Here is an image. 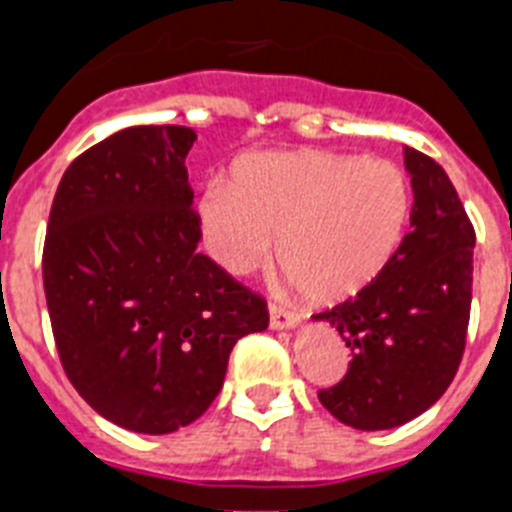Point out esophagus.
Segmentation results:
<instances>
[{
	"instance_id": "esophagus-1",
	"label": "esophagus",
	"mask_w": 512,
	"mask_h": 512,
	"mask_svg": "<svg viewBox=\"0 0 512 512\" xmlns=\"http://www.w3.org/2000/svg\"><path fill=\"white\" fill-rule=\"evenodd\" d=\"M300 323V315L292 310H284V307H277L271 305L269 310V325L274 330H284V328H295V325Z\"/></svg>"
}]
</instances>
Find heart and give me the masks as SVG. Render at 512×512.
Masks as SVG:
<instances>
[{
    "instance_id": "b5f03b06",
    "label": "heart",
    "mask_w": 512,
    "mask_h": 512,
    "mask_svg": "<svg viewBox=\"0 0 512 512\" xmlns=\"http://www.w3.org/2000/svg\"><path fill=\"white\" fill-rule=\"evenodd\" d=\"M410 187L382 158L300 151L256 153L233 184L210 182L200 217L212 259L243 277L279 264L315 305L359 295L395 259L410 223Z\"/></svg>"
}]
</instances>
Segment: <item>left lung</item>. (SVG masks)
I'll list each match as a JSON object with an SVG mask.
<instances>
[{
  "mask_svg": "<svg viewBox=\"0 0 512 512\" xmlns=\"http://www.w3.org/2000/svg\"><path fill=\"white\" fill-rule=\"evenodd\" d=\"M405 169L413 212L395 259L359 295L315 315L351 348L346 377L318 400L359 431L425 413L451 384L467 343L474 228L431 156L405 148Z\"/></svg>",
  "mask_w": 512,
  "mask_h": 512,
  "instance_id": "8db88e82",
  "label": "left lung"
}]
</instances>
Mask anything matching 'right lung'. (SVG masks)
<instances>
[{
	"instance_id": "add662e5",
	"label": "right lung",
	"mask_w": 512,
	"mask_h": 512,
	"mask_svg": "<svg viewBox=\"0 0 512 512\" xmlns=\"http://www.w3.org/2000/svg\"><path fill=\"white\" fill-rule=\"evenodd\" d=\"M182 125H135L66 169L43 246V287L63 372L102 418L171 433L223 387L266 300L205 253Z\"/></svg>"
}]
</instances>
